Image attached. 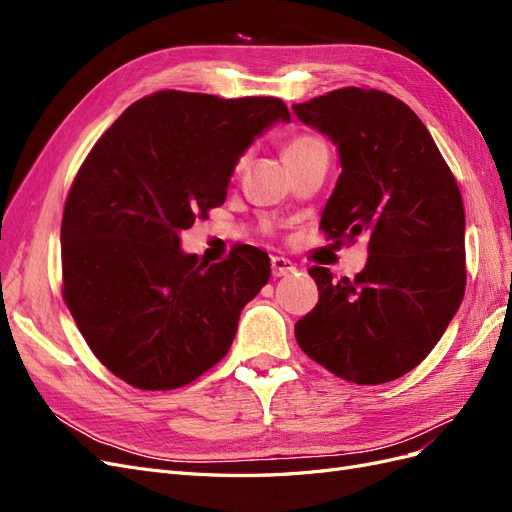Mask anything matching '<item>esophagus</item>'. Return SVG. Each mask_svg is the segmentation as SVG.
<instances>
[{"label": "esophagus", "instance_id": "1", "mask_svg": "<svg viewBox=\"0 0 512 512\" xmlns=\"http://www.w3.org/2000/svg\"><path fill=\"white\" fill-rule=\"evenodd\" d=\"M294 269L292 265V260H288V258H284V256H273L271 258V273H273V277H284V275H290Z\"/></svg>", "mask_w": 512, "mask_h": 512}]
</instances>
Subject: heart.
Here are the masks:
<instances>
[{
    "label": "heart",
    "mask_w": 512,
    "mask_h": 512,
    "mask_svg": "<svg viewBox=\"0 0 512 512\" xmlns=\"http://www.w3.org/2000/svg\"><path fill=\"white\" fill-rule=\"evenodd\" d=\"M318 147H324V143L320 141V138H316L312 134H297V136H292L290 141L284 145V160L286 162L294 160V158L303 156V153L312 151V149H318ZM243 164H245V158L239 160L237 168H243Z\"/></svg>",
    "instance_id": "b5f03b06"
}]
</instances>
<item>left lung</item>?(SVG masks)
I'll list each match as a JSON object with an SVG mask.
<instances>
[{"instance_id":"left-lung-1","label":"left lung","mask_w":512,"mask_h":512,"mask_svg":"<svg viewBox=\"0 0 512 512\" xmlns=\"http://www.w3.org/2000/svg\"><path fill=\"white\" fill-rule=\"evenodd\" d=\"M337 147L342 173L320 226L367 239V265L333 282L312 267L320 299L294 324L301 350L356 384L408 374L433 350L466 290V213L457 181L408 104L344 87L292 106Z\"/></svg>"}]
</instances>
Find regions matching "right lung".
<instances>
[{"mask_svg":"<svg viewBox=\"0 0 512 512\" xmlns=\"http://www.w3.org/2000/svg\"><path fill=\"white\" fill-rule=\"evenodd\" d=\"M277 121H290L277 98L158 91L121 113L76 175L64 299L91 352L136 389H179L220 363L269 282L258 247L203 265L179 232L224 203L239 158Z\"/></svg>","mask_w":512,"mask_h":512,"instance_id":"right-lung-1","label":"right lung"}]
</instances>
